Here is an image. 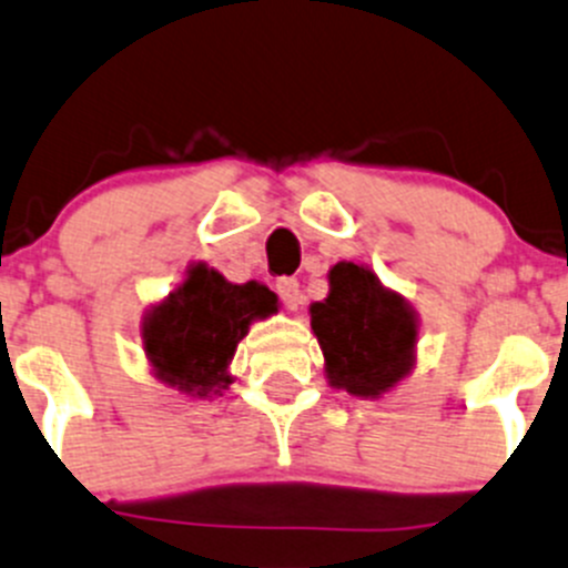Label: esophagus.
I'll return each mask as SVG.
<instances>
[{
  "mask_svg": "<svg viewBox=\"0 0 568 568\" xmlns=\"http://www.w3.org/2000/svg\"><path fill=\"white\" fill-rule=\"evenodd\" d=\"M277 294H280V300L285 302V307H288V311H296V307L302 305V300H305V296H302V291H300V283H296L294 277H280L277 280Z\"/></svg>",
  "mask_w": 568,
  "mask_h": 568,
  "instance_id": "1",
  "label": "esophagus"
}]
</instances>
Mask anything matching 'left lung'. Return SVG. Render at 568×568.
Segmentation results:
<instances>
[{
  "instance_id": "8db88e82",
  "label": "left lung",
  "mask_w": 568,
  "mask_h": 568,
  "mask_svg": "<svg viewBox=\"0 0 568 568\" xmlns=\"http://www.w3.org/2000/svg\"><path fill=\"white\" fill-rule=\"evenodd\" d=\"M329 294L311 305V327L335 390L379 399L416 366L418 316L363 263L329 268Z\"/></svg>"
}]
</instances>
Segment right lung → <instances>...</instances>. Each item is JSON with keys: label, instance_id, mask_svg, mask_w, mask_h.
Masks as SVG:
<instances>
[{"label": "right lung", "instance_id": "1", "mask_svg": "<svg viewBox=\"0 0 568 568\" xmlns=\"http://www.w3.org/2000/svg\"><path fill=\"white\" fill-rule=\"evenodd\" d=\"M277 311V294L266 285H235L207 263H191L183 283L141 324L152 374L185 396H222L235 379L230 363L250 324Z\"/></svg>", "mask_w": 568, "mask_h": 568}]
</instances>
